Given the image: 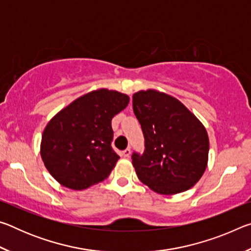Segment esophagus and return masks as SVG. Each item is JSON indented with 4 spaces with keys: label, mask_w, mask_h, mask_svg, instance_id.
<instances>
[{
    "label": "esophagus",
    "mask_w": 251,
    "mask_h": 251,
    "mask_svg": "<svg viewBox=\"0 0 251 251\" xmlns=\"http://www.w3.org/2000/svg\"><path fill=\"white\" fill-rule=\"evenodd\" d=\"M122 154H123V156L126 157V158H128L129 155H130V148H129V147H128V148H126L125 151H123Z\"/></svg>",
    "instance_id": "obj_1"
}]
</instances>
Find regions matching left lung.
<instances>
[{
  "instance_id": "1",
  "label": "left lung",
  "mask_w": 251,
  "mask_h": 251,
  "mask_svg": "<svg viewBox=\"0 0 251 251\" xmlns=\"http://www.w3.org/2000/svg\"><path fill=\"white\" fill-rule=\"evenodd\" d=\"M133 109L145 138L131 163L143 184L160 195L192 188L207 167L209 139L201 121L171 95L155 90L133 95Z\"/></svg>"
}]
</instances>
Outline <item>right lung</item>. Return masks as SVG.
<instances>
[{"mask_svg":"<svg viewBox=\"0 0 251 251\" xmlns=\"http://www.w3.org/2000/svg\"><path fill=\"white\" fill-rule=\"evenodd\" d=\"M128 101L126 94L100 88L75 100L49 122L41 156L59 184L82 190L108 177L120 159L112 148V118Z\"/></svg>","mask_w":251,"mask_h":251,"instance_id":"obj_1","label":"right lung"}]
</instances>
